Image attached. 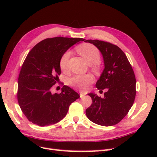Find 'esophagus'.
Returning <instances> with one entry per match:
<instances>
[{
	"label": "esophagus",
	"instance_id": "1",
	"mask_svg": "<svg viewBox=\"0 0 157 157\" xmlns=\"http://www.w3.org/2000/svg\"><path fill=\"white\" fill-rule=\"evenodd\" d=\"M79 94H80V98H82L83 97V96L85 95V94L83 93V92H80Z\"/></svg>",
	"mask_w": 157,
	"mask_h": 157
}]
</instances>
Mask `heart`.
Here are the masks:
<instances>
[{
	"instance_id": "heart-1",
	"label": "heart",
	"mask_w": 157,
	"mask_h": 157,
	"mask_svg": "<svg viewBox=\"0 0 157 157\" xmlns=\"http://www.w3.org/2000/svg\"><path fill=\"white\" fill-rule=\"evenodd\" d=\"M76 51L81 55L85 61L91 65L95 70H98L97 63L100 59V52L97 47L91 44H83L76 48ZM70 56V52H66L64 53L59 60V67L62 71H66L67 69L68 60ZM93 81L90 75H76L70 79V83L80 90H84Z\"/></svg>"
}]
</instances>
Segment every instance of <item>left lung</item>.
Listing matches in <instances>:
<instances>
[{
    "instance_id": "left-lung-1",
    "label": "left lung",
    "mask_w": 157,
    "mask_h": 157,
    "mask_svg": "<svg viewBox=\"0 0 157 157\" xmlns=\"http://www.w3.org/2000/svg\"><path fill=\"white\" fill-rule=\"evenodd\" d=\"M98 48L103 56L104 69L96 82L99 91L106 89L104 98L88 94L92 103L86 111L91 121L102 126L120 122L131 108L136 95L134 71L126 55L118 46L98 40H87Z\"/></svg>"
}]
</instances>
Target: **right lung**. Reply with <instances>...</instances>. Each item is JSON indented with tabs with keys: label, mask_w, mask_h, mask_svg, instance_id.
<instances>
[{
	"label": "right lung",
	"mask_w": 157,
	"mask_h": 157,
	"mask_svg": "<svg viewBox=\"0 0 157 157\" xmlns=\"http://www.w3.org/2000/svg\"><path fill=\"white\" fill-rule=\"evenodd\" d=\"M83 38H47L32 49L24 62L18 82V101L30 121L44 127L61 121L70 104L80 96L67 86L60 94H52L61 74L59 60L62 55Z\"/></svg>",
	"instance_id": "1"
}]
</instances>
